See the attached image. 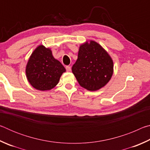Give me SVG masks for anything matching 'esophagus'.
<instances>
[{
	"label": "esophagus",
	"instance_id": "1",
	"mask_svg": "<svg viewBox=\"0 0 150 150\" xmlns=\"http://www.w3.org/2000/svg\"><path fill=\"white\" fill-rule=\"evenodd\" d=\"M65 69L67 71H71V66H66L65 67Z\"/></svg>",
	"mask_w": 150,
	"mask_h": 150
}]
</instances>
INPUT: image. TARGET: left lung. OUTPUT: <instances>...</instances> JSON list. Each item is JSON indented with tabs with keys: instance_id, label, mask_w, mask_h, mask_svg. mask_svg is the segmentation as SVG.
I'll return each mask as SVG.
<instances>
[{
	"instance_id": "obj_1",
	"label": "left lung",
	"mask_w": 150,
	"mask_h": 150,
	"mask_svg": "<svg viewBox=\"0 0 150 150\" xmlns=\"http://www.w3.org/2000/svg\"><path fill=\"white\" fill-rule=\"evenodd\" d=\"M72 72L81 87L96 91L107 83L113 73V62L108 53L97 44L81 45Z\"/></svg>"
}]
</instances>
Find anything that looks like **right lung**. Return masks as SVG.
<instances>
[{"instance_id": "add662e5", "label": "right lung", "mask_w": 150, "mask_h": 150, "mask_svg": "<svg viewBox=\"0 0 150 150\" xmlns=\"http://www.w3.org/2000/svg\"><path fill=\"white\" fill-rule=\"evenodd\" d=\"M65 71L62 63L53 57L52 51L43 45H40L32 53L26 69L30 84L40 91L54 88Z\"/></svg>"}]
</instances>
